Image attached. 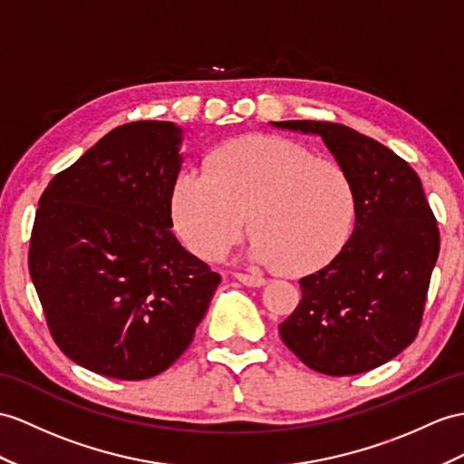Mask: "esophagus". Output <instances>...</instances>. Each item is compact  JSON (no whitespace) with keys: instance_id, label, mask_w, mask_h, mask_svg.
I'll use <instances>...</instances> for the list:
<instances>
[{"instance_id":"1","label":"esophagus","mask_w":464,"mask_h":464,"mask_svg":"<svg viewBox=\"0 0 464 464\" xmlns=\"http://www.w3.org/2000/svg\"><path fill=\"white\" fill-rule=\"evenodd\" d=\"M234 277L240 281V284L247 285V287H262L266 285V279L259 277V276H250V274H240V271H236Z\"/></svg>"}]
</instances>
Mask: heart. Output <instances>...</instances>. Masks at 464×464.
Listing matches in <instances>:
<instances>
[{"label":"heart","instance_id":"b5f03b06","mask_svg":"<svg viewBox=\"0 0 464 464\" xmlns=\"http://www.w3.org/2000/svg\"><path fill=\"white\" fill-rule=\"evenodd\" d=\"M171 212L179 236L200 257L220 259L247 218L254 262L304 274L346 240L354 193L338 163L276 135H246L212 150L205 171L185 169L175 179Z\"/></svg>","mask_w":464,"mask_h":464}]
</instances>
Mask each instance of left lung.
Masks as SVG:
<instances>
[{"label": "left lung", "instance_id": "8db88e82", "mask_svg": "<svg viewBox=\"0 0 464 464\" xmlns=\"http://www.w3.org/2000/svg\"><path fill=\"white\" fill-rule=\"evenodd\" d=\"M321 135L354 193L356 224L329 266L299 279L301 301L279 324L304 366L354 376L398 356L423 321L439 228L421 179L386 145L333 121H271Z\"/></svg>", "mask_w": 464, "mask_h": 464}]
</instances>
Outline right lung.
Returning <instances> with one entry per match:
<instances>
[{
  "label": "right lung",
  "mask_w": 464,
  "mask_h": 464,
  "mask_svg": "<svg viewBox=\"0 0 464 464\" xmlns=\"http://www.w3.org/2000/svg\"><path fill=\"white\" fill-rule=\"evenodd\" d=\"M180 128L104 135L39 198L29 274L72 362L116 380L161 374L193 343L220 276L171 232Z\"/></svg>",
  "instance_id": "obj_1"
}]
</instances>
